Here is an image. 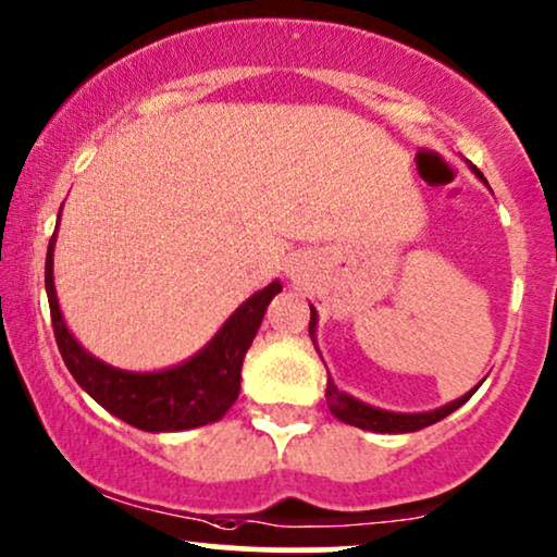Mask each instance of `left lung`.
<instances>
[{
    "mask_svg": "<svg viewBox=\"0 0 557 557\" xmlns=\"http://www.w3.org/2000/svg\"><path fill=\"white\" fill-rule=\"evenodd\" d=\"M473 173L481 178V182H486L479 169H473ZM309 309H312V314H309V335H312V341H314L317 312H314V307H309ZM314 348H317V345H314ZM475 388H479V386H475ZM475 388H473V392H468L466 396H460V399L445 404V407L432 409V411H420V414H399V411H386V409L368 407V404L358 401L356 396L341 392V388L335 386V381H332V379H327V392H324V396H327L330 411L341 422L352 424V428H360V430L392 432V435H394V432H417L422 428H430V424H435L440 420H445L447 414H453L455 409L463 407V404L471 399V396L475 394Z\"/></svg>",
    "mask_w": 557,
    "mask_h": 557,
    "instance_id": "obj_1",
    "label": "left lung"
}]
</instances>
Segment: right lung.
Masks as SVG:
<instances>
[{
  "instance_id": "1",
  "label": "right lung",
  "mask_w": 557,
  "mask_h": 557,
  "mask_svg": "<svg viewBox=\"0 0 557 557\" xmlns=\"http://www.w3.org/2000/svg\"><path fill=\"white\" fill-rule=\"evenodd\" d=\"M53 245L55 233L50 237L46 258L50 320H53L58 350L76 384L110 414L146 432L191 430L225 417V411L240 394L245 352L261 327L265 307L281 292L278 281L243 301L212 341L182 366L153 373H133L97 360L69 332L53 284Z\"/></svg>"
}]
</instances>
